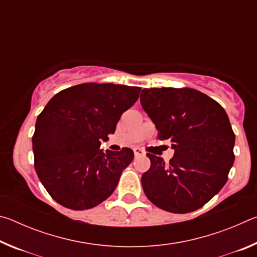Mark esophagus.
<instances>
[{
    "label": "esophagus",
    "instance_id": "obj_1",
    "mask_svg": "<svg viewBox=\"0 0 257 257\" xmlns=\"http://www.w3.org/2000/svg\"><path fill=\"white\" fill-rule=\"evenodd\" d=\"M134 152H135V156H143V155H145V152L143 151L142 149H135Z\"/></svg>",
    "mask_w": 257,
    "mask_h": 257
}]
</instances>
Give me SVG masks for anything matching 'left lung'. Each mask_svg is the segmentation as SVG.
Segmentation results:
<instances>
[{
	"label": "left lung",
	"mask_w": 257,
	"mask_h": 257,
	"mask_svg": "<svg viewBox=\"0 0 257 257\" xmlns=\"http://www.w3.org/2000/svg\"><path fill=\"white\" fill-rule=\"evenodd\" d=\"M141 103L159 132L170 139L175 155L165 163L147 154L149 171L142 185L150 201L171 213L198 210L228 180L234 154V134L224 108L193 88H144Z\"/></svg>",
	"instance_id": "1"
}]
</instances>
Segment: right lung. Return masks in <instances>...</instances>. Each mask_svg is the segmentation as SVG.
Masks as SVG:
<instances>
[{"mask_svg":"<svg viewBox=\"0 0 257 257\" xmlns=\"http://www.w3.org/2000/svg\"><path fill=\"white\" fill-rule=\"evenodd\" d=\"M141 87L80 84L61 90L38 115L33 136L35 170L52 198L71 210H88L110 196L134 152L99 149Z\"/></svg>","mask_w":257,"mask_h":257,"instance_id":"right-lung-1","label":"right lung"}]
</instances>
